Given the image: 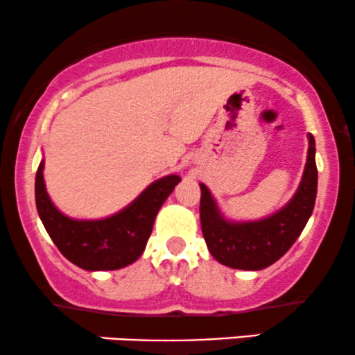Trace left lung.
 Here are the masks:
<instances>
[{"label":"left lung","mask_w":355,"mask_h":355,"mask_svg":"<svg viewBox=\"0 0 355 355\" xmlns=\"http://www.w3.org/2000/svg\"><path fill=\"white\" fill-rule=\"evenodd\" d=\"M200 223L215 260L240 270H262L282 257L311 218L317 195L315 140L309 133L304 177L294 198L270 217L255 222H229L222 217L210 190L200 183Z\"/></svg>","instance_id":"8db88e82"}]
</instances>
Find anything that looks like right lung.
Here are the masks:
<instances>
[{
  "mask_svg": "<svg viewBox=\"0 0 355 355\" xmlns=\"http://www.w3.org/2000/svg\"><path fill=\"white\" fill-rule=\"evenodd\" d=\"M42 162L36 172L35 198L44 229L58 250L85 270H116L133 263L144 254L155 217L180 182L168 175L153 182L126 209L108 218L73 220L53 205L43 180Z\"/></svg>",
  "mask_w": 355,
  "mask_h": 355,
  "instance_id": "1",
  "label": "right lung"
}]
</instances>
